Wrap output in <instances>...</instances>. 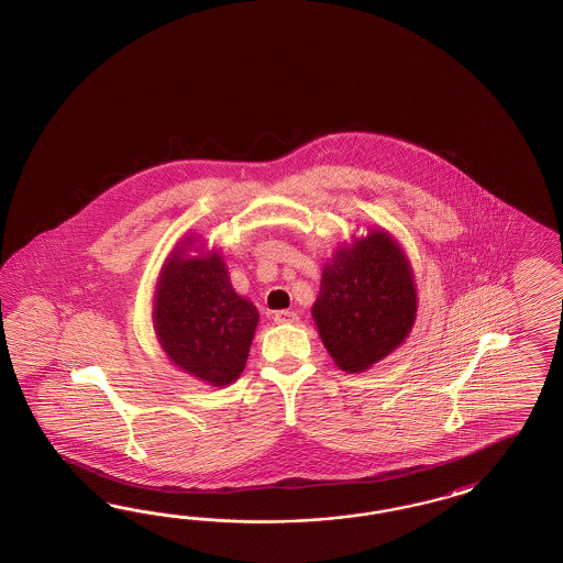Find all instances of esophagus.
Returning <instances> with one entry per match:
<instances>
[{
	"instance_id": "obj_1",
	"label": "esophagus",
	"mask_w": 563,
	"mask_h": 563,
	"mask_svg": "<svg viewBox=\"0 0 563 563\" xmlns=\"http://www.w3.org/2000/svg\"><path fill=\"white\" fill-rule=\"evenodd\" d=\"M297 320H299L297 313L289 311V309H280V311L274 313V322H276V324H295Z\"/></svg>"
}]
</instances>
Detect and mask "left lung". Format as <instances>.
I'll list each match as a JSON object with an SVG mask.
<instances>
[{"label": "left lung", "instance_id": "left-lung-1", "mask_svg": "<svg viewBox=\"0 0 563 563\" xmlns=\"http://www.w3.org/2000/svg\"><path fill=\"white\" fill-rule=\"evenodd\" d=\"M311 316L342 372L358 374L388 357L417 318L415 276L400 243L377 227L336 247Z\"/></svg>", "mask_w": 563, "mask_h": 563}]
</instances>
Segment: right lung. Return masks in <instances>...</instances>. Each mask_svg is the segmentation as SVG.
Masks as SVG:
<instances>
[{
  "label": "right lung",
  "mask_w": 563,
  "mask_h": 563,
  "mask_svg": "<svg viewBox=\"0 0 563 563\" xmlns=\"http://www.w3.org/2000/svg\"><path fill=\"white\" fill-rule=\"evenodd\" d=\"M196 241H179L161 268L154 334L175 367L221 388L243 374L260 313L233 289L221 254L196 247Z\"/></svg>",
  "instance_id": "right-lung-1"
}]
</instances>
